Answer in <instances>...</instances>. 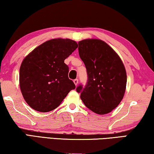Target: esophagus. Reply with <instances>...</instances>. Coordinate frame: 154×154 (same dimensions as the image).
Segmentation results:
<instances>
[{"label":"esophagus","instance_id":"1","mask_svg":"<svg viewBox=\"0 0 154 154\" xmlns=\"http://www.w3.org/2000/svg\"><path fill=\"white\" fill-rule=\"evenodd\" d=\"M78 82H79V81H78V79H75L74 81H73V82H74V83H75V85H77V84H78Z\"/></svg>","mask_w":154,"mask_h":154}]
</instances>
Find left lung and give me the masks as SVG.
<instances>
[{
    "instance_id": "8db88e82",
    "label": "left lung",
    "mask_w": 154,
    "mask_h": 154,
    "mask_svg": "<svg viewBox=\"0 0 154 154\" xmlns=\"http://www.w3.org/2000/svg\"><path fill=\"white\" fill-rule=\"evenodd\" d=\"M79 54L87 69L88 82L77 88L80 98L94 113H110L124 98L127 75L123 62L114 49L98 38L79 41Z\"/></svg>"
}]
</instances>
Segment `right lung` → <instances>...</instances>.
<instances>
[{
	"label": "right lung",
	"instance_id": "1",
	"mask_svg": "<svg viewBox=\"0 0 154 154\" xmlns=\"http://www.w3.org/2000/svg\"><path fill=\"white\" fill-rule=\"evenodd\" d=\"M69 38L47 41L28 54L20 69L21 92L34 110L49 112L60 105L75 85L68 77L69 66L64 63L77 48Z\"/></svg>",
	"mask_w": 154,
	"mask_h": 154
}]
</instances>
